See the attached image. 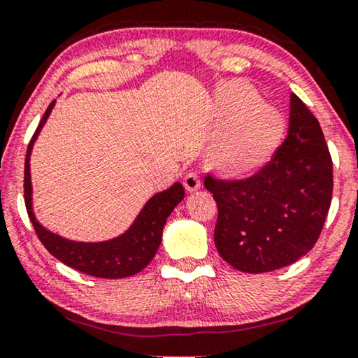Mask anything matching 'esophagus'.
I'll use <instances>...</instances> for the list:
<instances>
[{"label":"esophagus","mask_w":358,"mask_h":358,"mask_svg":"<svg viewBox=\"0 0 358 358\" xmlns=\"http://www.w3.org/2000/svg\"><path fill=\"white\" fill-rule=\"evenodd\" d=\"M182 184L187 192H195V190H199L200 185H202V182H200V176L197 173H194V171L185 174Z\"/></svg>","instance_id":"obj_1"}]
</instances>
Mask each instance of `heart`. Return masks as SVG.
<instances>
[{
  "label": "heart",
  "instance_id": "heart-1",
  "mask_svg": "<svg viewBox=\"0 0 358 358\" xmlns=\"http://www.w3.org/2000/svg\"><path fill=\"white\" fill-rule=\"evenodd\" d=\"M217 114L224 125L210 141L212 163L231 176L261 169L282 138L285 129L282 112L259 99L252 86L234 81L218 94Z\"/></svg>",
  "mask_w": 358,
  "mask_h": 358
}]
</instances>
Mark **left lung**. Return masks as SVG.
Returning <instances> with one entry per match:
<instances>
[{
  "label": "left lung",
  "instance_id": "8db88e82",
  "mask_svg": "<svg viewBox=\"0 0 358 358\" xmlns=\"http://www.w3.org/2000/svg\"><path fill=\"white\" fill-rule=\"evenodd\" d=\"M218 207L215 246L236 271L272 272L305 256L332 199V161L320 122L290 94L288 135L271 163L244 180L205 178Z\"/></svg>",
  "mask_w": 358,
  "mask_h": 358
}]
</instances>
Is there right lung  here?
I'll list each match as a JSON object with an SVG mask.
<instances>
[{"instance_id":"add662e5","label":"right lung","mask_w":358,"mask_h":358,"mask_svg":"<svg viewBox=\"0 0 358 358\" xmlns=\"http://www.w3.org/2000/svg\"><path fill=\"white\" fill-rule=\"evenodd\" d=\"M55 101L47 107L31 143L27 146L26 169H24V199L29 218L34 224L38 239L47 251L68 267L76 268L87 275L99 278H124L138 273L148 266L158 251L163 228L171 212L184 199V187L180 182H174L171 187L156 192L143 205L129 229L119 236L106 241L86 243L63 238L50 231L38 222L32 207V182H31V153L42 127L50 115Z\"/></svg>"}]
</instances>
